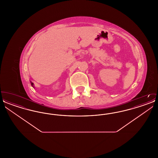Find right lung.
<instances>
[{
  "label": "right lung",
  "instance_id": "right-lung-1",
  "mask_svg": "<svg viewBox=\"0 0 158 158\" xmlns=\"http://www.w3.org/2000/svg\"><path fill=\"white\" fill-rule=\"evenodd\" d=\"M31 85H32V87H34V83H33L31 82Z\"/></svg>",
  "mask_w": 158,
  "mask_h": 158
}]
</instances>
